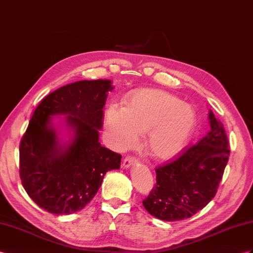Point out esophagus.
Returning a JSON list of instances; mask_svg holds the SVG:
<instances>
[{"instance_id":"34e87169","label":"esophagus","mask_w":253,"mask_h":253,"mask_svg":"<svg viewBox=\"0 0 253 253\" xmlns=\"http://www.w3.org/2000/svg\"><path fill=\"white\" fill-rule=\"evenodd\" d=\"M137 163H138L137 158L133 157V156H128L124 160H123V167L129 168V167H131L132 165H135Z\"/></svg>"}]
</instances>
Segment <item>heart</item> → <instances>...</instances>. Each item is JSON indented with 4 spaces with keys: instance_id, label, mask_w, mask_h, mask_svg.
<instances>
[{
    "instance_id": "heart-1",
    "label": "heart",
    "mask_w": 253,
    "mask_h": 253,
    "mask_svg": "<svg viewBox=\"0 0 253 253\" xmlns=\"http://www.w3.org/2000/svg\"><path fill=\"white\" fill-rule=\"evenodd\" d=\"M106 125L119 150L131 146L144 133L148 154L159 160L176 157L189 143L197 127L190 105L160 89H139L129 94L123 108L106 111Z\"/></svg>"
}]
</instances>
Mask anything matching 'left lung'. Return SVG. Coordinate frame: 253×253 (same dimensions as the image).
Wrapping results in <instances>:
<instances>
[{
	"mask_svg": "<svg viewBox=\"0 0 253 253\" xmlns=\"http://www.w3.org/2000/svg\"><path fill=\"white\" fill-rule=\"evenodd\" d=\"M211 130L179 157L156 168V185L143 201L152 216L165 221L190 218L215 197L230 150L224 128L211 111Z\"/></svg>",
	"mask_w": 253,
	"mask_h": 253,
	"instance_id": "1",
	"label": "left lung"
}]
</instances>
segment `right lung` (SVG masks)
<instances>
[{"label":"right lung","instance_id":"add662e5","mask_svg":"<svg viewBox=\"0 0 253 253\" xmlns=\"http://www.w3.org/2000/svg\"><path fill=\"white\" fill-rule=\"evenodd\" d=\"M111 80H82L57 88L41 101L21 139L20 178L34 202L55 215L81 211L122 156L99 143L102 108ZM66 115L72 139L62 145L52 116Z\"/></svg>","mask_w":253,"mask_h":253}]
</instances>
